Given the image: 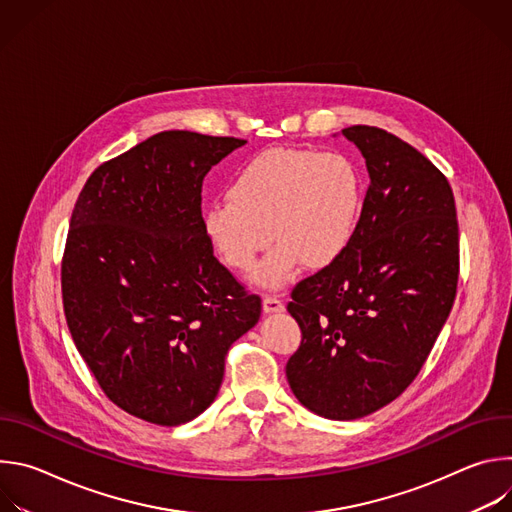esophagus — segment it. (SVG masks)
Returning a JSON list of instances; mask_svg holds the SVG:
<instances>
[{
  "mask_svg": "<svg viewBox=\"0 0 512 512\" xmlns=\"http://www.w3.org/2000/svg\"><path fill=\"white\" fill-rule=\"evenodd\" d=\"M283 310H285V306H283V302L279 298H273V296H265L263 298V312L265 314H279Z\"/></svg>",
  "mask_w": 512,
  "mask_h": 512,
  "instance_id": "1",
  "label": "esophagus"
}]
</instances>
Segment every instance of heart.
Here are the masks:
<instances>
[{
    "label": "heart",
    "mask_w": 512,
    "mask_h": 512,
    "mask_svg": "<svg viewBox=\"0 0 512 512\" xmlns=\"http://www.w3.org/2000/svg\"><path fill=\"white\" fill-rule=\"evenodd\" d=\"M364 188L358 168L336 152L267 150L239 168L229 200L204 212V231L225 263L249 273L269 245L257 271L263 287H281L300 263L318 271L348 249L362 212Z\"/></svg>",
    "instance_id": "obj_1"
}]
</instances>
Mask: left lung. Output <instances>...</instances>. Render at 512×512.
Wrapping results in <instances>:
<instances>
[{
  "label": "left lung",
  "instance_id": "obj_1",
  "mask_svg": "<svg viewBox=\"0 0 512 512\" xmlns=\"http://www.w3.org/2000/svg\"><path fill=\"white\" fill-rule=\"evenodd\" d=\"M342 135L371 184L348 249L291 291L302 344L285 375L304 407L350 421L389 405L421 371L454 306L460 239L450 182L413 145L371 125Z\"/></svg>",
  "mask_w": 512,
  "mask_h": 512
}]
</instances>
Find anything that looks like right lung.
<instances>
[{"label":"right lung","mask_w":512,"mask_h":512,"mask_svg":"<svg viewBox=\"0 0 512 512\" xmlns=\"http://www.w3.org/2000/svg\"><path fill=\"white\" fill-rule=\"evenodd\" d=\"M162 131L101 164L72 210L62 257L64 316L103 393L156 425L214 401L231 344L261 316L204 231L202 180L245 145Z\"/></svg>","instance_id":"right-lung-1"}]
</instances>
